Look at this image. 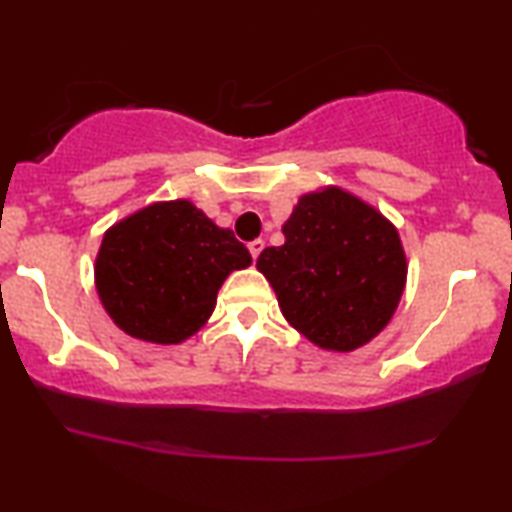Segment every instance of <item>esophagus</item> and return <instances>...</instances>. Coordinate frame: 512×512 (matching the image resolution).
Returning <instances> with one entry per match:
<instances>
[{
	"mask_svg": "<svg viewBox=\"0 0 512 512\" xmlns=\"http://www.w3.org/2000/svg\"><path fill=\"white\" fill-rule=\"evenodd\" d=\"M265 249V242L263 240H254V242H249V251H251V256L254 258H258L261 256V251Z\"/></svg>",
	"mask_w": 512,
	"mask_h": 512,
	"instance_id": "esophagus-1",
	"label": "esophagus"
}]
</instances>
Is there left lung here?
Returning a JSON list of instances; mask_svg holds the SVG:
<instances>
[{"label": "left lung", "mask_w": 512, "mask_h": 512, "mask_svg": "<svg viewBox=\"0 0 512 512\" xmlns=\"http://www.w3.org/2000/svg\"><path fill=\"white\" fill-rule=\"evenodd\" d=\"M256 268L286 321L328 352H354L394 317L408 261L394 223L338 186L300 195Z\"/></svg>", "instance_id": "8db88e82"}]
</instances>
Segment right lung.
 <instances>
[{"label": "right lung", "instance_id": "1", "mask_svg": "<svg viewBox=\"0 0 512 512\" xmlns=\"http://www.w3.org/2000/svg\"><path fill=\"white\" fill-rule=\"evenodd\" d=\"M251 254L191 200L153 202L104 233L95 286L104 310L132 338L177 345L212 317L216 293Z\"/></svg>", "mask_w": 512, "mask_h": 512}]
</instances>
